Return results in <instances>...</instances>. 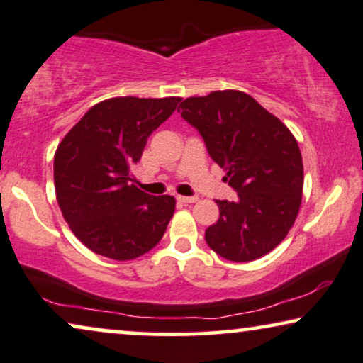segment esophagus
I'll use <instances>...</instances> for the list:
<instances>
[{
    "instance_id": "obj_1",
    "label": "esophagus",
    "mask_w": 363,
    "mask_h": 363,
    "mask_svg": "<svg viewBox=\"0 0 363 363\" xmlns=\"http://www.w3.org/2000/svg\"><path fill=\"white\" fill-rule=\"evenodd\" d=\"M177 201H181V203H184V204H191V203H196L197 197L196 196H177Z\"/></svg>"
}]
</instances>
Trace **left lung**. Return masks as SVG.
<instances>
[{
	"mask_svg": "<svg viewBox=\"0 0 363 363\" xmlns=\"http://www.w3.org/2000/svg\"><path fill=\"white\" fill-rule=\"evenodd\" d=\"M211 159L226 171L236 201H216L219 219L206 242L236 263L258 259L290 231L301 204L303 160L288 127L240 90L211 91L181 104Z\"/></svg>",
	"mask_w": 363,
	"mask_h": 363,
	"instance_id": "left-lung-1",
	"label": "left lung"
}]
</instances>
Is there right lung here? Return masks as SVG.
Returning <instances> with one entry per match:
<instances>
[{
  "label": "right lung",
  "mask_w": 363,
  "mask_h": 363,
  "mask_svg": "<svg viewBox=\"0 0 363 363\" xmlns=\"http://www.w3.org/2000/svg\"><path fill=\"white\" fill-rule=\"evenodd\" d=\"M182 99L116 97L94 105L63 137L53 179L60 209L79 240L105 258L128 261L162 240L176 199L132 184L147 137Z\"/></svg>",
  "instance_id": "add662e5"
}]
</instances>
